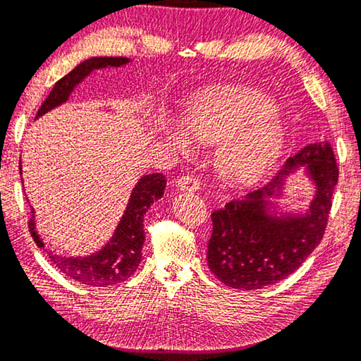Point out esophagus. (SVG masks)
Masks as SVG:
<instances>
[{
	"label": "esophagus",
	"mask_w": 361,
	"mask_h": 361,
	"mask_svg": "<svg viewBox=\"0 0 361 361\" xmlns=\"http://www.w3.org/2000/svg\"><path fill=\"white\" fill-rule=\"evenodd\" d=\"M176 185H177V188H180V190H184V192H197V190H200V180L197 179V177H193L190 174L180 176L179 179L176 180Z\"/></svg>",
	"instance_id": "34e87169"
}]
</instances>
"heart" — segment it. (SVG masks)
<instances>
[{"mask_svg":"<svg viewBox=\"0 0 361 361\" xmlns=\"http://www.w3.org/2000/svg\"><path fill=\"white\" fill-rule=\"evenodd\" d=\"M270 100L247 87L219 86L198 92L185 109L184 123H168L163 135L177 150H190L195 137L219 140L217 164L232 180H246L279 153L283 129L271 116Z\"/></svg>","mask_w":361,"mask_h":361,"instance_id":"1","label":"heart"}]
</instances>
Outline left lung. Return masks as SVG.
<instances>
[{
	"label": "left lung",
	"mask_w": 361,
	"mask_h": 361,
	"mask_svg": "<svg viewBox=\"0 0 361 361\" xmlns=\"http://www.w3.org/2000/svg\"><path fill=\"white\" fill-rule=\"evenodd\" d=\"M304 164L317 184L310 212L286 220L270 216L267 200L294 169ZM338 177L333 147L323 139L288 158L279 174L264 187L232 198L212 212L208 265L216 279L230 288L251 291L279 283L299 269L323 238Z\"/></svg>",
	"instance_id": "1"
}]
</instances>
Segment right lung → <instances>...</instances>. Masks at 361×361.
I'll list each match as a JSON object with an SVG mask.
<instances>
[{
    "mask_svg": "<svg viewBox=\"0 0 361 361\" xmlns=\"http://www.w3.org/2000/svg\"><path fill=\"white\" fill-rule=\"evenodd\" d=\"M129 62L126 57H91L87 61L67 73L63 78L59 80L49 96L41 105L37 118L44 115L46 111L52 110L57 105L63 104L68 99L70 92L90 75L92 70L105 67H120ZM22 174V168H20ZM166 179L163 174L153 173L142 177L134 187L131 200L126 206L120 224L115 230L114 236L99 252L87 257H65L59 256L51 251L49 259L52 265L62 271L65 276L82 285L90 286H111L116 283L126 281L135 270H137L142 259V246H144V214L149 211L150 206L163 197ZM28 230L35 243L38 247H44V243L35 230V216L32 209V217L28 221Z\"/></svg>",
    "mask_w": 361,
    "mask_h": 361,
    "instance_id": "right-lung-1",
    "label": "right lung"
}]
</instances>
